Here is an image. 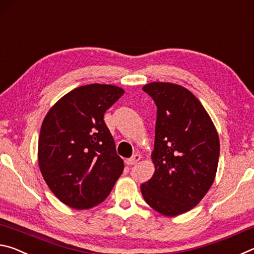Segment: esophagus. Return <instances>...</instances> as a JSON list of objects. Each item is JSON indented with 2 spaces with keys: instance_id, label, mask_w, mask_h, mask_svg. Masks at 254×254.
<instances>
[{
  "instance_id": "obj_1",
  "label": "esophagus",
  "mask_w": 254,
  "mask_h": 254,
  "mask_svg": "<svg viewBox=\"0 0 254 254\" xmlns=\"http://www.w3.org/2000/svg\"><path fill=\"white\" fill-rule=\"evenodd\" d=\"M140 159H142V156H140L139 154H135V155H132L130 159H128L126 161V163H127V165H134L137 163V162L140 161Z\"/></svg>"
}]
</instances>
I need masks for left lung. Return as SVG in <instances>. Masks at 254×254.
<instances>
[{
  "label": "left lung",
  "mask_w": 254,
  "mask_h": 254,
  "mask_svg": "<svg viewBox=\"0 0 254 254\" xmlns=\"http://www.w3.org/2000/svg\"><path fill=\"white\" fill-rule=\"evenodd\" d=\"M157 107L152 161L155 172L140 186L149 206L164 216L192 209L215 180L219 138L200 101L184 86L152 82L143 86Z\"/></svg>",
  "instance_id": "obj_1"
}]
</instances>
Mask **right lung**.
Listing matches in <instances>:
<instances>
[{
  "mask_svg": "<svg viewBox=\"0 0 254 254\" xmlns=\"http://www.w3.org/2000/svg\"><path fill=\"white\" fill-rule=\"evenodd\" d=\"M124 92L111 84L78 86L58 100L41 124L40 172L52 192L70 208L101 203L122 176L124 161L103 116Z\"/></svg>",
  "mask_w": 254,
  "mask_h": 254,
  "instance_id": "obj_1",
  "label": "right lung"
}]
</instances>
